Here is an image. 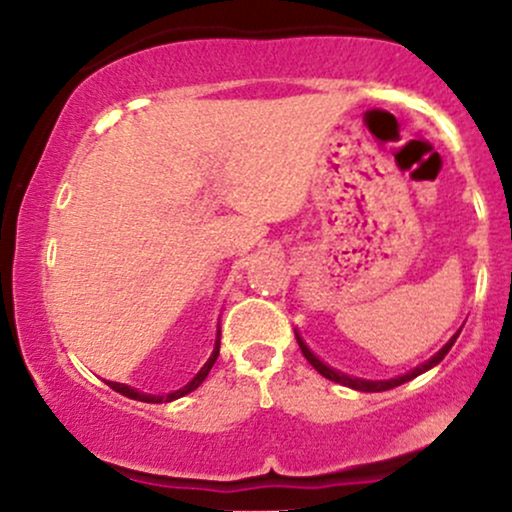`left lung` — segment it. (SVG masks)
Here are the masks:
<instances>
[{
	"label": "left lung",
	"instance_id": "8db88e82",
	"mask_svg": "<svg viewBox=\"0 0 512 512\" xmlns=\"http://www.w3.org/2000/svg\"><path fill=\"white\" fill-rule=\"evenodd\" d=\"M460 337V332L457 334H452V339L448 344L443 346V349L438 351L436 356L433 358H428V361L424 363V366H419V368H414V370H409L407 375H399V378H395V380H358V378H349V375H344V373H337V370H332V368H327L325 363L320 361V358H317L313 351L308 349V346L303 344V339L298 337L296 334V339H298V346H301V351H303V356L308 358V363L310 366H313L317 373L320 375H325L327 380H334V383H339V385H346V387H354V390H361V392H383V390H392V387H397V385H404L407 383V380H411V378H416V375H421V373H426L428 368H433L436 366V363H440L445 358V354H448V351L452 349V344H455V339Z\"/></svg>",
	"mask_w": 512,
	"mask_h": 512
}]
</instances>
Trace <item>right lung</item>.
<instances>
[{
  "label": "right lung",
  "instance_id": "obj_1",
  "mask_svg": "<svg viewBox=\"0 0 512 512\" xmlns=\"http://www.w3.org/2000/svg\"><path fill=\"white\" fill-rule=\"evenodd\" d=\"M219 349H221V332H216V344H214V351H211L209 361L204 363V368L199 370V373L195 375V378H192L190 383H187L185 387H182V390H175V392H170V395H166V397H156V395H142V392L132 390V387H127V385H120V383H108V385L113 387L115 392H120V395H125V397H129V399H139V402H149V404L173 402V399H178V397H182V395H187V392L197 390V387L204 383V378H207V375H209L211 366H214V363H216V356H219Z\"/></svg>",
  "mask_w": 512,
  "mask_h": 512
}]
</instances>
